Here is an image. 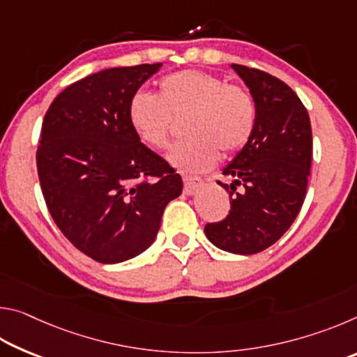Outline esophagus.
<instances>
[{
  "label": "esophagus",
  "instance_id": "esophagus-1",
  "mask_svg": "<svg viewBox=\"0 0 357 357\" xmlns=\"http://www.w3.org/2000/svg\"><path fill=\"white\" fill-rule=\"evenodd\" d=\"M183 179H184V192L187 195L195 193L203 185V179L198 176H184Z\"/></svg>",
  "mask_w": 357,
  "mask_h": 357
}]
</instances>
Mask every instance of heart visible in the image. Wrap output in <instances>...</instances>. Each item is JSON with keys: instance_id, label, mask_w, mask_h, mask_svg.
<instances>
[{"instance_id": "obj_1", "label": "heart", "mask_w": 357, "mask_h": 357, "mask_svg": "<svg viewBox=\"0 0 357 357\" xmlns=\"http://www.w3.org/2000/svg\"><path fill=\"white\" fill-rule=\"evenodd\" d=\"M138 140L154 149L170 144L174 119L189 118L192 138L174 146L170 160L181 172H204L245 146L255 126V105L243 88L203 70H183L159 83L157 98L135 93L128 107Z\"/></svg>"}]
</instances>
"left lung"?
<instances>
[{"label": "left lung", "mask_w": 357, "mask_h": 357, "mask_svg": "<svg viewBox=\"0 0 357 357\" xmlns=\"http://www.w3.org/2000/svg\"><path fill=\"white\" fill-rule=\"evenodd\" d=\"M255 102V126L238 155L223 168L231 184L229 214L206 223L215 247L252 255L291 227L304 203L312 165V128L304 104L287 83L268 72L231 64Z\"/></svg>", "instance_id": "1"}]
</instances>
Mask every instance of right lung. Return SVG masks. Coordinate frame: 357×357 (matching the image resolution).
<instances>
[{
  "mask_svg": "<svg viewBox=\"0 0 357 357\" xmlns=\"http://www.w3.org/2000/svg\"><path fill=\"white\" fill-rule=\"evenodd\" d=\"M160 63L112 68L59 93L45 113L36 153L40 189L61 233L104 264L154 243L183 179L138 140L129 100Z\"/></svg>",
  "mask_w": 357,
  "mask_h": 357,
  "instance_id": "1",
  "label": "right lung"
}]
</instances>
